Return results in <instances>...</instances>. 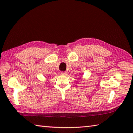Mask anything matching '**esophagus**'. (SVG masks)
<instances>
[{
    "mask_svg": "<svg viewBox=\"0 0 133 133\" xmlns=\"http://www.w3.org/2000/svg\"><path fill=\"white\" fill-rule=\"evenodd\" d=\"M61 74L63 75H66V72H64V71H62V72H61Z\"/></svg>",
    "mask_w": 133,
    "mask_h": 133,
    "instance_id": "obj_1",
    "label": "esophagus"
}]
</instances>
